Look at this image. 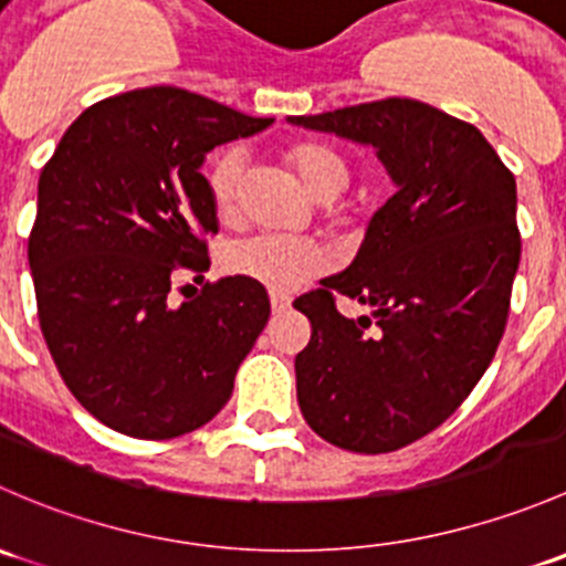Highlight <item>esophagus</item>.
Returning a JSON list of instances; mask_svg holds the SVG:
<instances>
[{"label":"esophagus","mask_w":566,"mask_h":566,"mask_svg":"<svg viewBox=\"0 0 566 566\" xmlns=\"http://www.w3.org/2000/svg\"><path fill=\"white\" fill-rule=\"evenodd\" d=\"M271 310L276 312H287L290 310V295H284V293H276V290H273L271 293Z\"/></svg>","instance_id":"obj_1"}]
</instances>
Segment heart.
Masks as SVG:
<instances>
[{"label":"heart","mask_w":566,"mask_h":566,"mask_svg":"<svg viewBox=\"0 0 566 566\" xmlns=\"http://www.w3.org/2000/svg\"><path fill=\"white\" fill-rule=\"evenodd\" d=\"M287 161L319 199H334L350 180V164L345 153L331 142H298L287 150ZM243 186H247V156L241 147H227L216 156L208 172L210 202L224 221H232L241 210ZM224 265L227 271L254 279L271 290H295L323 273L325 254L306 238L260 232L232 243L224 251Z\"/></svg>","instance_id":"obj_1"}]
</instances>
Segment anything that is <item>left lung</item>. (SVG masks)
<instances>
[{"mask_svg":"<svg viewBox=\"0 0 566 566\" xmlns=\"http://www.w3.org/2000/svg\"><path fill=\"white\" fill-rule=\"evenodd\" d=\"M378 147L397 191L356 260L304 295L295 356L306 424L334 447L386 454L441 427L490 367L521 262L515 175L476 125L413 98L290 117ZM369 303L347 321L335 295Z\"/></svg>","mask_w":566,"mask_h":566,"instance_id":"left-lung-1","label":"left lung"}]
</instances>
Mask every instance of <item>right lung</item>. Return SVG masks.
I'll list each match as a JSON object with an SVG mask.
<instances>
[{
  "label": "right lung",
  "instance_id": "1",
  "mask_svg": "<svg viewBox=\"0 0 566 566\" xmlns=\"http://www.w3.org/2000/svg\"><path fill=\"white\" fill-rule=\"evenodd\" d=\"M271 123L167 84L130 90L78 114L40 172V331L73 397L123 436L208 424L265 328L254 279L205 282L182 304L172 290L182 273L202 279L219 232L205 156Z\"/></svg>",
  "mask_w": 566,
  "mask_h": 566
}]
</instances>
